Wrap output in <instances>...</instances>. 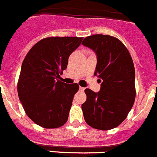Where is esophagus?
I'll list each match as a JSON object with an SVG mask.
<instances>
[{"instance_id": "esophagus-1", "label": "esophagus", "mask_w": 157, "mask_h": 157, "mask_svg": "<svg viewBox=\"0 0 157 157\" xmlns=\"http://www.w3.org/2000/svg\"><path fill=\"white\" fill-rule=\"evenodd\" d=\"M79 90H81V91H84V90H85V88L82 87V86H79Z\"/></svg>"}]
</instances>
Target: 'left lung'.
<instances>
[{
    "label": "left lung",
    "mask_w": 157,
    "mask_h": 157,
    "mask_svg": "<svg viewBox=\"0 0 157 157\" xmlns=\"http://www.w3.org/2000/svg\"><path fill=\"white\" fill-rule=\"evenodd\" d=\"M96 55L94 75L102 82L100 91L86 89L82 105L86 123L95 129L109 130L121 124L133 105L136 97L135 68L129 51L110 35H94L82 42Z\"/></svg>",
    "instance_id": "1"
}]
</instances>
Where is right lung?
Returning a JSON list of instances; mask_svg holds the SVG:
<instances>
[{"label": "right lung", "mask_w": 157, "mask_h": 157, "mask_svg": "<svg viewBox=\"0 0 157 157\" xmlns=\"http://www.w3.org/2000/svg\"><path fill=\"white\" fill-rule=\"evenodd\" d=\"M82 38L51 37L38 41L25 56L17 83L19 99L28 117L41 127L54 129L67 122L77 83L59 79L70 55Z\"/></svg>", "instance_id": "1"}]
</instances>
